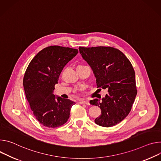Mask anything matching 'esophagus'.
Listing matches in <instances>:
<instances>
[{
  "mask_svg": "<svg viewBox=\"0 0 161 161\" xmlns=\"http://www.w3.org/2000/svg\"><path fill=\"white\" fill-rule=\"evenodd\" d=\"M79 103H82V104L84 103V104H86V105L90 104V102H89V101H87V100H80Z\"/></svg>",
  "mask_w": 161,
  "mask_h": 161,
  "instance_id": "esophagus-1",
  "label": "esophagus"
}]
</instances>
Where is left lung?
I'll return each instance as SVG.
<instances>
[{
  "mask_svg": "<svg viewBox=\"0 0 161 161\" xmlns=\"http://www.w3.org/2000/svg\"><path fill=\"white\" fill-rule=\"evenodd\" d=\"M79 49L93 71L97 87L108 89L109 92L102 100L95 98L90 102L101 109L95 122L103 127L114 126L127 116L137 95L132 65L123 52L113 47Z\"/></svg>",
  "mask_w": 161,
  "mask_h": 161,
  "instance_id": "1",
  "label": "left lung"
}]
</instances>
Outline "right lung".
Segmentation results:
<instances>
[{
  "label": "right lung",
  "instance_id": "add662e5",
  "mask_svg": "<svg viewBox=\"0 0 161 161\" xmlns=\"http://www.w3.org/2000/svg\"><path fill=\"white\" fill-rule=\"evenodd\" d=\"M77 53V49L50 46L34 56L25 71L23 86L26 98L35 118L45 127H60L69 117L75 102L56 96L53 90L63 68Z\"/></svg>",
  "mask_w": 161,
  "mask_h": 161
}]
</instances>
